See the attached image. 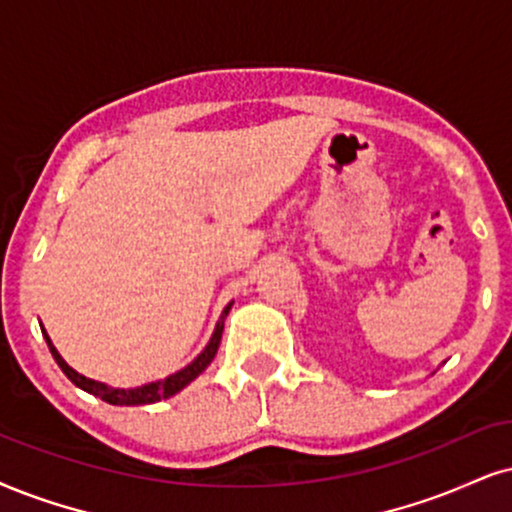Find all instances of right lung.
<instances>
[{
  "label": "right lung",
  "instance_id": "right-lung-1",
  "mask_svg": "<svg viewBox=\"0 0 512 512\" xmlns=\"http://www.w3.org/2000/svg\"><path fill=\"white\" fill-rule=\"evenodd\" d=\"M230 308H232V304L225 306V311H223V315H220V320H218V325H216V332H213L211 342H208L206 349L201 351L199 356L194 358V361L189 363L185 370L175 372V375H170V377H166V380H161V382L144 384V387H137V389H113V387H106V384H102V382L87 380L85 375L75 372L71 365L63 361V358L59 356V351H56L54 346H52V342H49L47 334H44V339H47L49 351H52L54 361L59 363V368L63 370V375H66L68 380L75 384V387L90 391V394L99 396V399L106 401V403H111V406H144V403H156V401H161V399H168V396L178 394L180 389H185L187 384L194 380V377H199L201 372L208 368V363H211L213 356H216V353H218L220 337H223L225 318H227V313H230Z\"/></svg>",
  "mask_w": 512,
  "mask_h": 512
}]
</instances>
